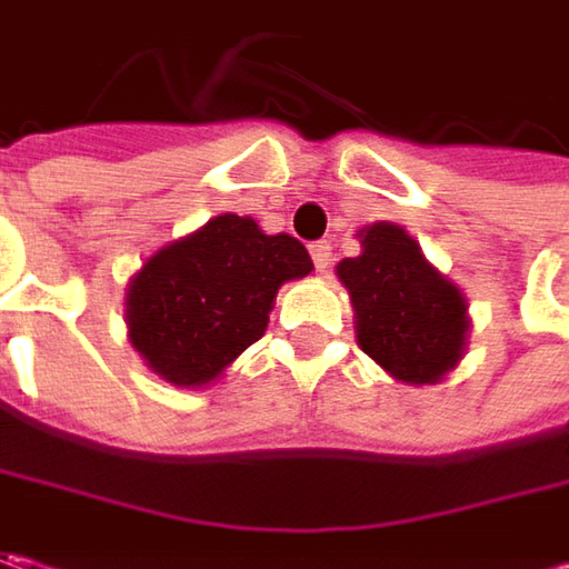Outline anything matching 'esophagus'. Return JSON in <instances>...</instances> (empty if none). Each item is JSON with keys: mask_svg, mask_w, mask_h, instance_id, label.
I'll use <instances>...</instances> for the list:
<instances>
[{"mask_svg": "<svg viewBox=\"0 0 569 569\" xmlns=\"http://www.w3.org/2000/svg\"><path fill=\"white\" fill-rule=\"evenodd\" d=\"M310 256H313V266H317L319 272H329L332 269V243L329 240L310 243Z\"/></svg>", "mask_w": 569, "mask_h": 569, "instance_id": "esophagus-1", "label": "esophagus"}]
</instances>
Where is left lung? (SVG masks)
I'll return each instance as SVG.
<instances>
[{
  "label": "left lung",
  "mask_w": 569,
  "mask_h": 569,
  "mask_svg": "<svg viewBox=\"0 0 569 569\" xmlns=\"http://www.w3.org/2000/svg\"><path fill=\"white\" fill-rule=\"evenodd\" d=\"M361 256L341 259L358 341L396 380L425 386L443 380L466 345V300L456 284L433 272L418 243L399 224L361 230Z\"/></svg>",
  "instance_id": "left-lung-1"
}]
</instances>
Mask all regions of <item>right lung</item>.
Returning <instances> with one entry per match:
<instances>
[{
    "mask_svg": "<svg viewBox=\"0 0 569 569\" xmlns=\"http://www.w3.org/2000/svg\"><path fill=\"white\" fill-rule=\"evenodd\" d=\"M310 269L295 237H269L252 218L218 214L154 252L132 278L129 339L167 382L206 386L262 339L278 288Z\"/></svg>",
    "mask_w": 569,
    "mask_h": 569,
    "instance_id": "right-lung-1",
    "label": "right lung"
}]
</instances>
